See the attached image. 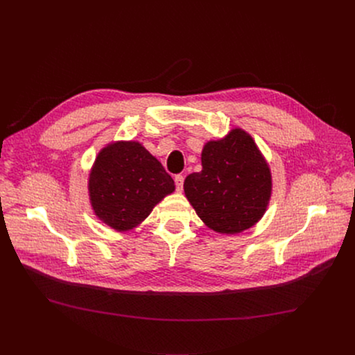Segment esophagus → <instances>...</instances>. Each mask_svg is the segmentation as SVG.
<instances>
[{"label": "esophagus", "instance_id": "obj_1", "mask_svg": "<svg viewBox=\"0 0 355 355\" xmlns=\"http://www.w3.org/2000/svg\"><path fill=\"white\" fill-rule=\"evenodd\" d=\"M174 181H175V188H177V191L181 192L182 188H184V177H182L181 174H178V175H175Z\"/></svg>", "mask_w": 355, "mask_h": 355}]
</instances>
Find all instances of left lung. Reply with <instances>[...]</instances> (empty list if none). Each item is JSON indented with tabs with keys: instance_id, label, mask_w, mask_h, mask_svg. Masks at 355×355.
Masks as SVG:
<instances>
[{
	"instance_id": "8db88e82",
	"label": "left lung",
	"mask_w": 355,
	"mask_h": 355,
	"mask_svg": "<svg viewBox=\"0 0 355 355\" xmlns=\"http://www.w3.org/2000/svg\"><path fill=\"white\" fill-rule=\"evenodd\" d=\"M202 171L184 181L196 215L218 233L236 234L254 226L267 211L272 178L256 141L243 129L211 140L200 155Z\"/></svg>"
}]
</instances>
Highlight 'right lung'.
<instances>
[{"mask_svg": "<svg viewBox=\"0 0 355 355\" xmlns=\"http://www.w3.org/2000/svg\"><path fill=\"white\" fill-rule=\"evenodd\" d=\"M174 189L171 175L139 141H115L104 147L88 180L95 215L118 232L139 226Z\"/></svg>", "mask_w": 355, "mask_h": 355, "instance_id": "right-lung-1", "label": "right lung"}]
</instances>
